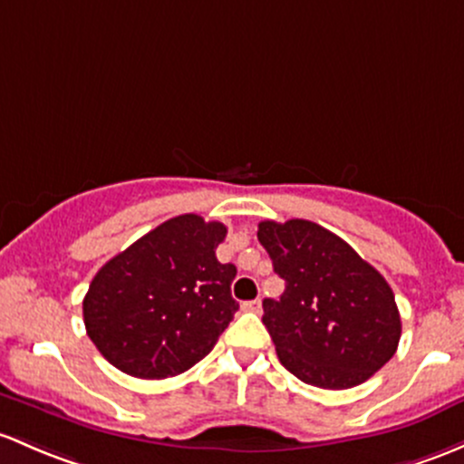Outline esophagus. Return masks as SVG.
<instances>
[{"instance_id": "34e87169", "label": "esophagus", "mask_w": 464, "mask_h": 464, "mask_svg": "<svg viewBox=\"0 0 464 464\" xmlns=\"http://www.w3.org/2000/svg\"><path fill=\"white\" fill-rule=\"evenodd\" d=\"M242 309H245V311H253V314H260V311H262V300H260V297H257V300L242 302Z\"/></svg>"}]
</instances>
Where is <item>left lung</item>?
<instances>
[{"mask_svg": "<svg viewBox=\"0 0 464 464\" xmlns=\"http://www.w3.org/2000/svg\"><path fill=\"white\" fill-rule=\"evenodd\" d=\"M257 240L286 282L280 300L262 302V322L295 378L351 389L393 358L402 324L392 286L343 237L309 219H265Z\"/></svg>", "mask_w": 464, "mask_h": 464, "instance_id": "left-lung-1", "label": "left lung"}]
</instances>
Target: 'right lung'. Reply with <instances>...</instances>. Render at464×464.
<instances>
[{"label": "right lung", "instance_id": "1", "mask_svg": "<svg viewBox=\"0 0 464 464\" xmlns=\"http://www.w3.org/2000/svg\"><path fill=\"white\" fill-rule=\"evenodd\" d=\"M222 222L170 218L111 257L84 297L86 334L120 372L144 380L184 373L216 347L240 309L231 297L237 269L216 248Z\"/></svg>", "mask_w": 464, "mask_h": 464}]
</instances>
